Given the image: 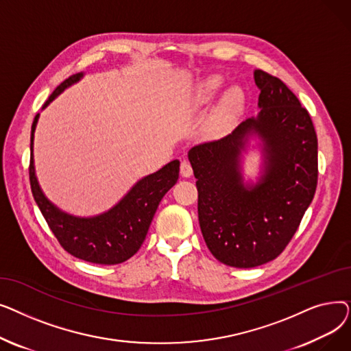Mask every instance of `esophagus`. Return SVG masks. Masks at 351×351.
I'll return each instance as SVG.
<instances>
[{"label": "esophagus", "instance_id": "obj_1", "mask_svg": "<svg viewBox=\"0 0 351 351\" xmlns=\"http://www.w3.org/2000/svg\"><path fill=\"white\" fill-rule=\"evenodd\" d=\"M192 173H193V171H192L191 162L182 160V162H180V175L185 176V178H189Z\"/></svg>", "mask_w": 351, "mask_h": 351}]
</instances>
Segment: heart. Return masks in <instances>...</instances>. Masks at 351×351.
I'll return each mask as SVG.
<instances>
[{
    "label": "heart",
    "mask_w": 351,
    "mask_h": 351,
    "mask_svg": "<svg viewBox=\"0 0 351 351\" xmlns=\"http://www.w3.org/2000/svg\"><path fill=\"white\" fill-rule=\"evenodd\" d=\"M220 86H222V78L220 77H210L209 80H206L199 88L197 102L205 104L209 99H212ZM242 101H243V95L239 89H232L230 92H228V95L225 97L222 104V110H220V119L225 121L230 118V115L234 112V110L241 106Z\"/></svg>",
    "instance_id": "heart-1"
}]
</instances>
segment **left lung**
Listing matches in <instances>:
<instances>
[{
    "mask_svg": "<svg viewBox=\"0 0 351 351\" xmlns=\"http://www.w3.org/2000/svg\"><path fill=\"white\" fill-rule=\"evenodd\" d=\"M261 114L219 141L189 151L197 188V216L208 249L232 267L276 259L296 233L316 193L317 135L307 109L285 82L256 69ZM256 132L265 142L261 182L245 187L238 172L243 139Z\"/></svg>",
    "mask_w": 351,
    "mask_h": 351,
    "instance_id": "obj_1",
    "label": "left lung"
}]
</instances>
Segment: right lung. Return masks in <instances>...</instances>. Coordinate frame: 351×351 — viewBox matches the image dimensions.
Returning a JSON list of instances; mask_svg holds the SVG:
<instances>
[{
  "instance_id": "add662e5",
  "label": "right lung",
  "mask_w": 351,
  "mask_h": 351,
  "mask_svg": "<svg viewBox=\"0 0 351 351\" xmlns=\"http://www.w3.org/2000/svg\"><path fill=\"white\" fill-rule=\"evenodd\" d=\"M81 77L82 73H75L66 78L52 92L44 108ZM38 117L40 114L35 115L31 128L29 183L32 196L53 236L68 253L85 262L118 265L128 261L141 249L160 199L176 183L179 178V160H172L160 171L139 180L131 192L109 212L89 219L73 217L55 208L44 196L36 182L32 141Z\"/></svg>"
}]
</instances>
